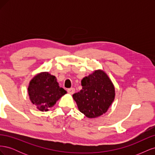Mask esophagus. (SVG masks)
<instances>
[{
    "instance_id": "1",
    "label": "esophagus",
    "mask_w": 155,
    "mask_h": 155,
    "mask_svg": "<svg viewBox=\"0 0 155 155\" xmlns=\"http://www.w3.org/2000/svg\"><path fill=\"white\" fill-rule=\"evenodd\" d=\"M67 92L70 94H74V92H75V88H68V90H67Z\"/></svg>"
}]
</instances>
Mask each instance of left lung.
Listing matches in <instances>:
<instances>
[{"instance_id":"left-lung-1","label":"left lung","mask_w":155,"mask_h":155,"mask_svg":"<svg viewBox=\"0 0 155 155\" xmlns=\"http://www.w3.org/2000/svg\"><path fill=\"white\" fill-rule=\"evenodd\" d=\"M82 89L73 95L79 110L93 118L105 113L114 100L113 84L102 70H96L81 80Z\"/></svg>"}]
</instances>
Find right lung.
Segmentation results:
<instances>
[{
  "instance_id": "obj_1",
  "label": "right lung",
  "mask_w": 155,
  "mask_h": 155,
  "mask_svg": "<svg viewBox=\"0 0 155 155\" xmlns=\"http://www.w3.org/2000/svg\"><path fill=\"white\" fill-rule=\"evenodd\" d=\"M28 91L31 103L41 111H48L67 93L59 86L55 77L48 72L35 76L30 82Z\"/></svg>"
}]
</instances>
